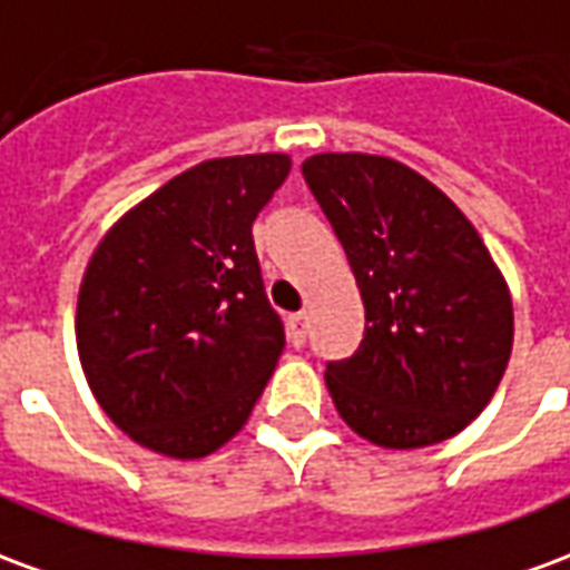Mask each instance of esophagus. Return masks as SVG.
<instances>
[{
	"mask_svg": "<svg viewBox=\"0 0 570 570\" xmlns=\"http://www.w3.org/2000/svg\"><path fill=\"white\" fill-rule=\"evenodd\" d=\"M286 335H289V342L296 347L305 345V338H308V317L305 314H289L286 317Z\"/></svg>",
	"mask_w": 570,
	"mask_h": 570,
	"instance_id": "34e87169",
	"label": "esophagus"
}]
</instances>
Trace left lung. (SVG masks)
<instances>
[{"label": "left lung", "instance_id": "obj_1", "mask_svg": "<svg viewBox=\"0 0 570 570\" xmlns=\"http://www.w3.org/2000/svg\"><path fill=\"white\" fill-rule=\"evenodd\" d=\"M302 176L366 308L360 347L326 363L338 415L384 449L454 436L498 391L513 302L464 213L406 164L326 151Z\"/></svg>", "mask_w": 570, "mask_h": 570}]
</instances>
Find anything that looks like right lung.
<instances>
[{
	"label": "right lung",
	"instance_id": "add662e5",
	"mask_svg": "<svg viewBox=\"0 0 570 570\" xmlns=\"http://www.w3.org/2000/svg\"><path fill=\"white\" fill-rule=\"evenodd\" d=\"M286 155L213 158L121 216L79 289L85 379L130 440L204 458L244 428L284 351L253 223Z\"/></svg>",
	"mask_w": 570,
	"mask_h": 570
}]
</instances>
